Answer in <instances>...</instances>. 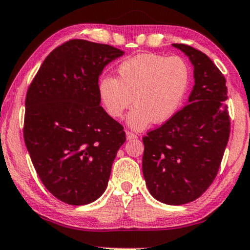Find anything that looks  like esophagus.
I'll return each mask as SVG.
<instances>
[{
    "mask_svg": "<svg viewBox=\"0 0 250 250\" xmlns=\"http://www.w3.org/2000/svg\"><path fill=\"white\" fill-rule=\"evenodd\" d=\"M126 138H127V140H131V139H135V138H138V135L131 131H126Z\"/></svg>",
    "mask_w": 250,
    "mask_h": 250,
    "instance_id": "34e87169",
    "label": "esophagus"
}]
</instances>
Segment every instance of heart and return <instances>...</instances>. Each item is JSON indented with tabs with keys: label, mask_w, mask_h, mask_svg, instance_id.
<instances>
[{
	"label": "heart",
	"mask_w": 250,
	"mask_h": 250,
	"mask_svg": "<svg viewBox=\"0 0 250 250\" xmlns=\"http://www.w3.org/2000/svg\"><path fill=\"white\" fill-rule=\"evenodd\" d=\"M117 73V79L107 75L98 81V97L107 115L116 119L124 116L133 101L127 124L137 131L152 122L170 119L180 110L190 84V67L180 55H135L123 61Z\"/></svg>",
	"instance_id": "obj_1"
}]
</instances>
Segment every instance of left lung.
Here are the masks:
<instances>
[{
	"label": "left lung",
	"instance_id": "obj_1",
	"mask_svg": "<svg viewBox=\"0 0 250 250\" xmlns=\"http://www.w3.org/2000/svg\"><path fill=\"white\" fill-rule=\"evenodd\" d=\"M193 64L189 102L144 141L143 172L154 198L182 205L199 198L217 176L229 143L230 119L226 79L208 55L172 44Z\"/></svg>",
	"mask_w": 250,
	"mask_h": 250
}]
</instances>
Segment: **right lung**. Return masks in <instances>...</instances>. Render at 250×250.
Listing matches in <instances>:
<instances>
[{
	"instance_id": "1",
	"label": "right lung",
	"mask_w": 250,
	"mask_h": 250,
	"mask_svg": "<svg viewBox=\"0 0 250 250\" xmlns=\"http://www.w3.org/2000/svg\"><path fill=\"white\" fill-rule=\"evenodd\" d=\"M124 52L83 39L47 55L25 98L24 141L46 189L69 205H85L106 189L124 127L100 105L102 70Z\"/></svg>"
}]
</instances>
